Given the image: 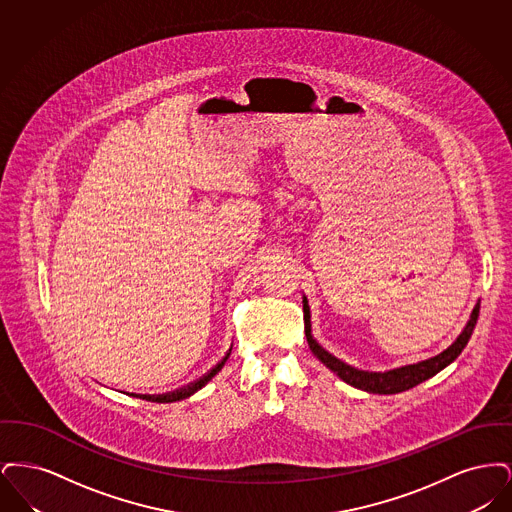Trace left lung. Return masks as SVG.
Returning <instances> with one entry per match:
<instances>
[{"label": "left lung", "mask_w": 512, "mask_h": 512, "mask_svg": "<svg viewBox=\"0 0 512 512\" xmlns=\"http://www.w3.org/2000/svg\"><path fill=\"white\" fill-rule=\"evenodd\" d=\"M303 311H305V336L307 343L311 347V351L315 353L318 361L326 368H330L336 376H340L341 380L357 390L368 391V393H380V395H391V393H401V391L411 390L414 386L422 384L424 380L436 376L445 366L451 365L461 353H463L466 343L470 340L474 326L478 322L480 315V299L474 305L470 318L463 328V332L457 336V340L453 341L445 351H441L436 357L414 363V365L399 366L393 370L386 372H368V370H359L355 366L347 365L340 361L338 357H334L332 353H328L313 336L311 330V309H309V301L303 295Z\"/></svg>", "instance_id": "1"}]
</instances>
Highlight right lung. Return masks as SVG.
I'll return each mask as SVG.
<instances>
[{
  "instance_id": "right-lung-1",
  "label": "right lung",
  "mask_w": 512,
  "mask_h": 512,
  "mask_svg": "<svg viewBox=\"0 0 512 512\" xmlns=\"http://www.w3.org/2000/svg\"><path fill=\"white\" fill-rule=\"evenodd\" d=\"M230 353H232V347L228 349V353L222 357V361H220L219 365L215 366L211 372H207L203 378H199L197 382L194 384H190V386H186V388H182V390L172 391V393H165V395H144V399L146 401H153V403H174V401H182V399H188L190 395H194L195 391L201 390L211 378H215L217 374H219L220 370H222V366L224 363L228 361V357H230Z\"/></svg>"
}]
</instances>
